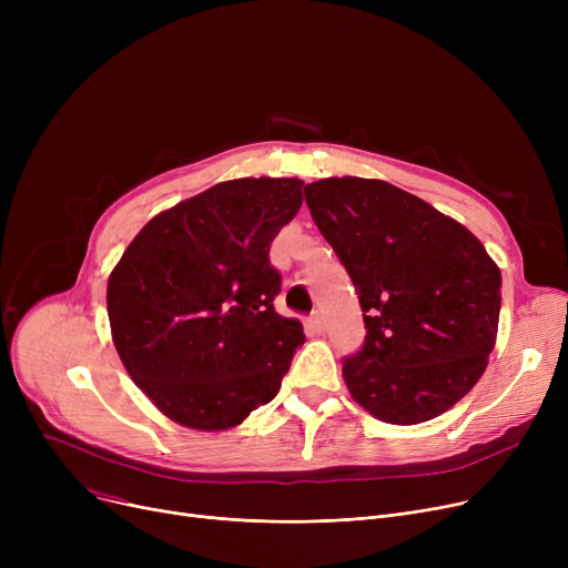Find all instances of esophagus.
<instances>
[{
	"label": "esophagus",
	"mask_w": 568,
	"mask_h": 568,
	"mask_svg": "<svg viewBox=\"0 0 568 568\" xmlns=\"http://www.w3.org/2000/svg\"><path fill=\"white\" fill-rule=\"evenodd\" d=\"M308 329H311L313 334H322V332H324V317H322V313H313V315L308 317Z\"/></svg>",
	"instance_id": "1"
}]
</instances>
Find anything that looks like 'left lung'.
I'll list each match as a JSON object with an SVG mask.
<instances>
[{"label":"left lung","instance_id":"8db88e82","mask_svg":"<svg viewBox=\"0 0 568 568\" xmlns=\"http://www.w3.org/2000/svg\"><path fill=\"white\" fill-rule=\"evenodd\" d=\"M304 195L364 311V345L343 359L352 398L386 424L435 419L488 366L497 264L465 225L389 182L332 176Z\"/></svg>","mask_w":568,"mask_h":568}]
</instances>
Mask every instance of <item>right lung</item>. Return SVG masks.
<instances>
[{
	"label": "right lung",
	"mask_w": 568,
	"mask_h": 568,
	"mask_svg": "<svg viewBox=\"0 0 568 568\" xmlns=\"http://www.w3.org/2000/svg\"><path fill=\"white\" fill-rule=\"evenodd\" d=\"M300 179H234L149 221L108 281L119 359L172 422L225 430L274 400L302 322L274 308V236L302 206Z\"/></svg>",
	"instance_id": "1"
}]
</instances>
